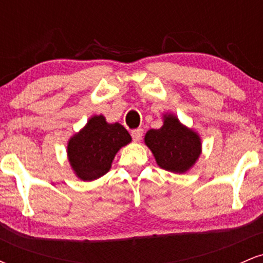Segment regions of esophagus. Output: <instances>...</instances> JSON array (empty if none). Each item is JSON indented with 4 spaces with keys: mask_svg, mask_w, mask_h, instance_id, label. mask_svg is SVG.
Masks as SVG:
<instances>
[{
    "mask_svg": "<svg viewBox=\"0 0 263 263\" xmlns=\"http://www.w3.org/2000/svg\"><path fill=\"white\" fill-rule=\"evenodd\" d=\"M131 135H132V138H134V141H141V138H142V136H143V129L142 128H136V129H134V131L131 132Z\"/></svg>",
    "mask_w": 263,
    "mask_h": 263,
    "instance_id": "1",
    "label": "esophagus"
}]
</instances>
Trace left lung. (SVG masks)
<instances>
[{
    "label": "left lung",
    "mask_w": 263,
    "mask_h": 263,
    "mask_svg": "<svg viewBox=\"0 0 263 263\" xmlns=\"http://www.w3.org/2000/svg\"><path fill=\"white\" fill-rule=\"evenodd\" d=\"M163 126L149 129L144 143L152 151L157 164L168 172L185 173L201 153V141L197 132L180 123L176 115L165 114Z\"/></svg>",
    "instance_id": "obj_1"
}]
</instances>
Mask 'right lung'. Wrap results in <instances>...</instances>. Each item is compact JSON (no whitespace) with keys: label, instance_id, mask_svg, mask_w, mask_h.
<instances>
[{"label":"right lung","instance_id":"add662e5","mask_svg":"<svg viewBox=\"0 0 263 263\" xmlns=\"http://www.w3.org/2000/svg\"><path fill=\"white\" fill-rule=\"evenodd\" d=\"M131 141L122 125L107 123L102 115H96L69 140L68 159L77 177L90 182L105 176L116 153Z\"/></svg>","mask_w":263,"mask_h":263}]
</instances>
